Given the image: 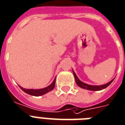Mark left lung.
I'll use <instances>...</instances> for the list:
<instances>
[{"mask_svg": "<svg viewBox=\"0 0 125 125\" xmlns=\"http://www.w3.org/2000/svg\"><path fill=\"white\" fill-rule=\"evenodd\" d=\"M73 75L75 77V82H76L77 84L79 86V87L83 88V89L88 90H92V91H99L103 89H104L106 88L108 86L112 83V82L113 81L114 79H112L111 81H110L109 83L105 84H103V85L100 86H93V85H90V84H88L84 83L82 81H81L79 79H78V77H77L75 73L73 71Z\"/></svg>", "mask_w": 125, "mask_h": 125, "instance_id": "left-lung-1", "label": "left lung"}]
</instances>
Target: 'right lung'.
<instances>
[{"label":"right lung","mask_w":125,"mask_h":125,"mask_svg":"<svg viewBox=\"0 0 125 125\" xmlns=\"http://www.w3.org/2000/svg\"><path fill=\"white\" fill-rule=\"evenodd\" d=\"M55 78L53 80V81L52 82V83L50 85L47 86L46 88H42V89H39V90H33V89H25L23 88L21 86H20V88L25 93H26L28 94L31 95H33V96H40L42 95H44L46 94V93L49 92L50 91L52 90L55 87Z\"/></svg>","instance_id":"right-lung-1"}]
</instances>
